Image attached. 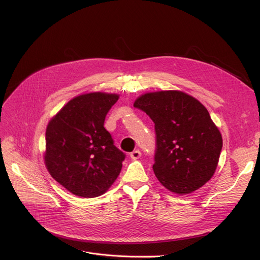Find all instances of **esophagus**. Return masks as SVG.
Segmentation results:
<instances>
[{"mask_svg":"<svg viewBox=\"0 0 260 260\" xmlns=\"http://www.w3.org/2000/svg\"><path fill=\"white\" fill-rule=\"evenodd\" d=\"M141 155H142V153H141V151L140 150H134L132 153H131V157L133 158V159H138V158H140L141 157Z\"/></svg>","mask_w":260,"mask_h":260,"instance_id":"obj_1","label":"esophagus"}]
</instances>
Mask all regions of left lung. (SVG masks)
<instances>
[{
	"instance_id": "obj_1",
	"label": "left lung",
	"mask_w": 260,
	"mask_h": 260,
	"mask_svg": "<svg viewBox=\"0 0 260 260\" xmlns=\"http://www.w3.org/2000/svg\"><path fill=\"white\" fill-rule=\"evenodd\" d=\"M134 107L144 111L154 123L152 168L167 189L190 193L212 178L222 137L197 99L178 90L150 92L137 99Z\"/></svg>"
}]
</instances>
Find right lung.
<instances>
[{"label":"right lung","mask_w":260,"mask_h":260,"mask_svg":"<svg viewBox=\"0 0 260 260\" xmlns=\"http://www.w3.org/2000/svg\"><path fill=\"white\" fill-rule=\"evenodd\" d=\"M118 98L103 92L76 96L47 125V170L73 194L99 197L121 171L125 154L104 127L106 115Z\"/></svg>","instance_id":"obj_1"}]
</instances>
